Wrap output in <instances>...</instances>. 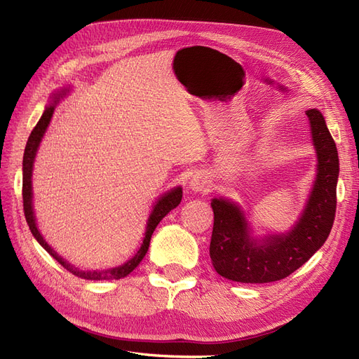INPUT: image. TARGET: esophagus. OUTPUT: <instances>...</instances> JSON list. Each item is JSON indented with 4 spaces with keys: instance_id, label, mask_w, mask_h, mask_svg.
Listing matches in <instances>:
<instances>
[{
    "instance_id": "esophagus-1",
    "label": "esophagus",
    "mask_w": 359,
    "mask_h": 359,
    "mask_svg": "<svg viewBox=\"0 0 359 359\" xmlns=\"http://www.w3.org/2000/svg\"><path fill=\"white\" fill-rule=\"evenodd\" d=\"M189 187L192 188V191H196V192H209L210 191V180L204 176V174L198 172L191 179Z\"/></svg>"
}]
</instances>
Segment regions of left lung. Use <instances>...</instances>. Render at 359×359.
<instances>
[{
	"mask_svg": "<svg viewBox=\"0 0 359 359\" xmlns=\"http://www.w3.org/2000/svg\"><path fill=\"white\" fill-rule=\"evenodd\" d=\"M317 151V177L299 222L287 234L252 241L242 210L227 200L213 198L210 260L224 278L238 283H271L293 273L327 239L335 219L339 153L317 109L306 111Z\"/></svg>",
	"mask_w": 359,
	"mask_h": 359,
	"instance_id": "left-lung-1",
	"label": "left lung"
}]
</instances>
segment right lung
I'll return each instance as SVG.
<instances>
[{
    "instance_id": "1",
    "label": "right lung",
    "mask_w": 359,
    "mask_h": 359,
    "mask_svg": "<svg viewBox=\"0 0 359 359\" xmlns=\"http://www.w3.org/2000/svg\"><path fill=\"white\" fill-rule=\"evenodd\" d=\"M60 96L54 99V104H50L45 112L43 116L40 117L39 123L34 126V129L32 130V134H29V138L27 141V147L24 151V162H22V171H24V179H22V200H24V213H25V219L27 224L29 225V230H32L33 236L37 239V242L42 245V247L53 255V257L63 266V268L72 273H75L81 278H86V280H120V278H125L126 275H129L132 271H134L137 266L140 264V262L144 257L147 250H149V245H150V239H151V234L155 231L156 225L161 222V219L165 217V215L172 210L174 208L179 206V203L182 200V188H176L170 191L165 196L161 197L156 203L155 209H153L149 222H147V230H146V238L142 241L141 248L138 250V252L132 257L129 262H126L125 264L118 266V268L114 269H109V271H99V272H83V271H78L74 266H70V263L65 262V259H61L60 255L49 247V245L45 242V239L42 238V234L39 233L37 230V225L34 221V213H33V201H32V174H33V163H34V156H36V151L37 147L40 144V141H42V137L45 134V130L49 125L50 117H53V112H54V107L58 102Z\"/></svg>"
}]
</instances>
